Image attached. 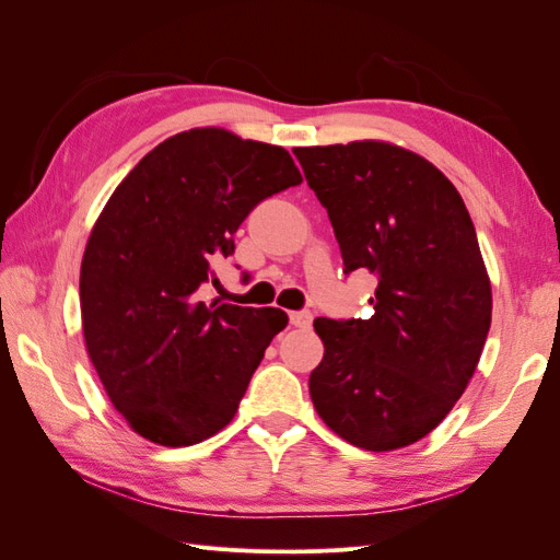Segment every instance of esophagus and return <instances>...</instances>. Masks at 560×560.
Returning <instances> with one entry per match:
<instances>
[{
	"label": "esophagus",
	"mask_w": 560,
	"mask_h": 560,
	"mask_svg": "<svg viewBox=\"0 0 560 560\" xmlns=\"http://www.w3.org/2000/svg\"><path fill=\"white\" fill-rule=\"evenodd\" d=\"M290 322L299 329H308L313 322V315H311V311H294V313H290Z\"/></svg>",
	"instance_id": "esophagus-1"
}]
</instances>
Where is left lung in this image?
Returning a JSON list of instances; mask_svg holds the SVG:
<instances>
[{
  "mask_svg": "<svg viewBox=\"0 0 560 560\" xmlns=\"http://www.w3.org/2000/svg\"><path fill=\"white\" fill-rule=\"evenodd\" d=\"M327 208L346 273L376 276L366 319L317 317L325 358L308 389L348 444L397 451L428 436L481 360L493 292L477 231L451 179L385 140L296 147Z\"/></svg>",
  "mask_w": 560,
  "mask_h": 560,
  "instance_id": "left-lung-1",
  "label": "left lung"
}]
</instances>
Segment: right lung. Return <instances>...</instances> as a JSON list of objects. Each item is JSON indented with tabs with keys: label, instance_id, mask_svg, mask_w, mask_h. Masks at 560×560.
<instances>
[{
	"label": "right lung",
	"instance_id": "right-lung-1",
	"mask_svg": "<svg viewBox=\"0 0 560 560\" xmlns=\"http://www.w3.org/2000/svg\"><path fill=\"white\" fill-rule=\"evenodd\" d=\"M301 182L287 149L208 126L163 140L116 186L79 299L91 364L132 432L179 448L233 420L287 313L206 303L198 287L245 217Z\"/></svg>",
	"mask_w": 560,
	"mask_h": 560
}]
</instances>
